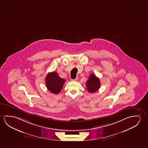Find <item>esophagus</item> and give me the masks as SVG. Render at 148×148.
<instances>
[{
  "mask_svg": "<svg viewBox=\"0 0 148 148\" xmlns=\"http://www.w3.org/2000/svg\"><path fill=\"white\" fill-rule=\"evenodd\" d=\"M77 78H76V79H71L73 81H77Z\"/></svg>",
  "mask_w": 148,
  "mask_h": 148,
  "instance_id": "34e87169",
  "label": "esophagus"
}]
</instances>
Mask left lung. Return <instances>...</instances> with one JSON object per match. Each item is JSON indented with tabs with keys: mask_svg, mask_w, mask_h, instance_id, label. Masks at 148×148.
<instances>
[{
	"mask_svg": "<svg viewBox=\"0 0 148 148\" xmlns=\"http://www.w3.org/2000/svg\"><path fill=\"white\" fill-rule=\"evenodd\" d=\"M86 87L90 93H94L98 90L100 87V81L94 73L90 75L89 79L86 82Z\"/></svg>",
	"mask_w": 148,
	"mask_h": 148,
	"instance_id": "left-lung-1",
	"label": "left lung"
}]
</instances>
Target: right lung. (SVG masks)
<instances>
[{"label": "right lung", "instance_id": "obj_1", "mask_svg": "<svg viewBox=\"0 0 148 148\" xmlns=\"http://www.w3.org/2000/svg\"><path fill=\"white\" fill-rule=\"evenodd\" d=\"M65 82V80L60 77L55 71L48 73L45 79L47 89L52 94H59L62 89Z\"/></svg>", "mask_w": 148, "mask_h": 148}]
</instances>
